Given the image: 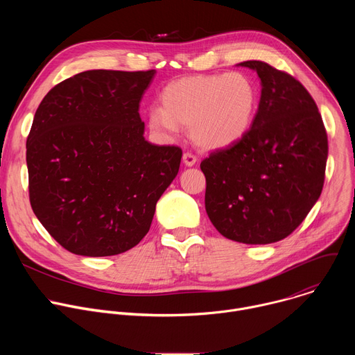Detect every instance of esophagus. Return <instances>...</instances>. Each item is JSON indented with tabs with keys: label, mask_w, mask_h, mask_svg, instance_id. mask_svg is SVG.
I'll return each mask as SVG.
<instances>
[{
	"label": "esophagus",
	"mask_w": 355,
	"mask_h": 355,
	"mask_svg": "<svg viewBox=\"0 0 355 355\" xmlns=\"http://www.w3.org/2000/svg\"><path fill=\"white\" fill-rule=\"evenodd\" d=\"M182 160H184V164L188 166V167H191V166H193V164L196 163V157H195L192 153H189V151H187V153H184Z\"/></svg>",
	"instance_id": "obj_1"
}]
</instances>
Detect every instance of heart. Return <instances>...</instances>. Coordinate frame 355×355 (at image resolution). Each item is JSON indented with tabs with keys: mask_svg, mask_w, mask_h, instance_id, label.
Returning <instances> with one entry per match:
<instances>
[{
	"mask_svg": "<svg viewBox=\"0 0 355 355\" xmlns=\"http://www.w3.org/2000/svg\"><path fill=\"white\" fill-rule=\"evenodd\" d=\"M162 108H151V130L174 135L178 125L191 126L193 141L222 148L239 141L254 119L257 89L240 73L198 74L168 83L160 95Z\"/></svg>",
	"mask_w": 355,
	"mask_h": 355,
	"instance_id": "obj_1",
	"label": "heart"
}]
</instances>
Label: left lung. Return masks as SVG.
Returning <instances> with one entry per match:
<instances>
[{"instance_id":"1","label":"left lung","mask_w":355,"mask_h":355,"mask_svg":"<svg viewBox=\"0 0 355 355\" xmlns=\"http://www.w3.org/2000/svg\"><path fill=\"white\" fill-rule=\"evenodd\" d=\"M240 66L257 71L260 104L239 141L202 160L205 209L226 239L270 244L288 237L319 199L327 133L315 99L295 77L260 60Z\"/></svg>"}]
</instances>
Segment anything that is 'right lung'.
<instances>
[{"label": "right lung", "instance_id": "obj_1", "mask_svg": "<svg viewBox=\"0 0 355 355\" xmlns=\"http://www.w3.org/2000/svg\"><path fill=\"white\" fill-rule=\"evenodd\" d=\"M155 70H88L50 89L26 139L31 207L62 247L116 256L148 232L182 150L143 137L139 107Z\"/></svg>", "mask_w": 355, "mask_h": 355}]
</instances>
